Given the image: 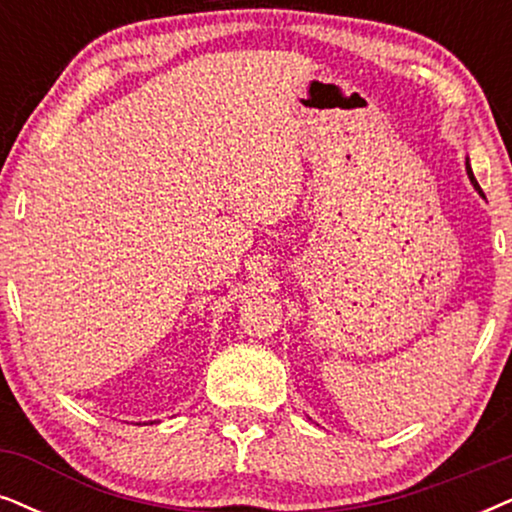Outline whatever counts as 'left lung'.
I'll return each mask as SVG.
<instances>
[{
	"instance_id": "left-lung-1",
	"label": "left lung",
	"mask_w": 512,
	"mask_h": 512,
	"mask_svg": "<svg viewBox=\"0 0 512 512\" xmlns=\"http://www.w3.org/2000/svg\"><path fill=\"white\" fill-rule=\"evenodd\" d=\"M465 170H468V177H470V181H472V186H475V189L482 193V189H480V184H477V179H475V177H472V170H470V165H465ZM482 196H484V193H482Z\"/></svg>"
}]
</instances>
